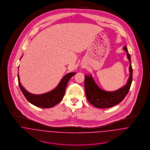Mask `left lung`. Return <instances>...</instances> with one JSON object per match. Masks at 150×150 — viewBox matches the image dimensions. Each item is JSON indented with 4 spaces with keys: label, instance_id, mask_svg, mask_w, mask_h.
<instances>
[{
    "label": "left lung",
    "instance_id": "obj_1",
    "mask_svg": "<svg viewBox=\"0 0 150 150\" xmlns=\"http://www.w3.org/2000/svg\"><path fill=\"white\" fill-rule=\"evenodd\" d=\"M124 50L127 52V58L130 62L129 67V77L125 86L117 90L106 91L101 89L96 84L92 74L85 75L84 86L86 96L88 102L93 106L99 108H106L117 105L125 98L132 82L133 70L131 65L130 55L126 45Z\"/></svg>",
    "mask_w": 150,
    "mask_h": 150
}]
</instances>
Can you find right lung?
Returning <instances> with one entry per match:
<instances>
[{
  "mask_svg": "<svg viewBox=\"0 0 150 150\" xmlns=\"http://www.w3.org/2000/svg\"><path fill=\"white\" fill-rule=\"evenodd\" d=\"M75 74L76 72H71L66 74L62 79L58 85L54 89L39 95L30 93L22 86L19 74H18V80L22 92L29 103L37 107L47 108L55 106L61 101L64 96L66 88L68 81L71 77L75 75Z\"/></svg>",
  "mask_w": 150,
  "mask_h": 150,
  "instance_id": "obj_1",
  "label": "right lung"
}]
</instances>
